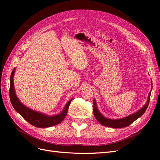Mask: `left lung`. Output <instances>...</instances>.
<instances>
[{
  "label": "left lung",
  "mask_w": 160,
  "mask_h": 160,
  "mask_svg": "<svg viewBox=\"0 0 160 160\" xmlns=\"http://www.w3.org/2000/svg\"><path fill=\"white\" fill-rule=\"evenodd\" d=\"M151 91L149 93L148 97V100L146 103L143 106V108L140 109L137 112H135L133 114H131L126 117L121 118V119H109L104 117V116L100 113L99 111L98 106H97L96 101L95 99H93V113L95 118L98 121V122L101 124L104 125V126H107L112 128H122L127 127L131 123H132L135 120L138 119L139 118L141 117V116L145 113V111H146L148 105L149 103L150 100V95H151Z\"/></svg>",
  "instance_id": "8db88e82"
}]
</instances>
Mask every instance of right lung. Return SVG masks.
Returning <instances> with one entry per match:
<instances>
[{
	"instance_id": "1",
	"label": "right lung",
	"mask_w": 160,
	"mask_h": 160,
	"mask_svg": "<svg viewBox=\"0 0 160 160\" xmlns=\"http://www.w3.org/2000/svg\"><path fill=\"white\" fill-rule=\"evenodd\" d=\"M15 69L16 68H14L12 70L11 75L10 91H9V94H10V99L12 105L13 106L14 109L16 110L17 112L20 114L30 124L37 128H49L60 123L67 115L69 105L72 98L66 103L63 109L62 110L61 113L55 115H48L27 108V106L22 104L20 100L18 99L16 95L15 90H14L13 77Z\"/></svg>"
}]
</instances>
